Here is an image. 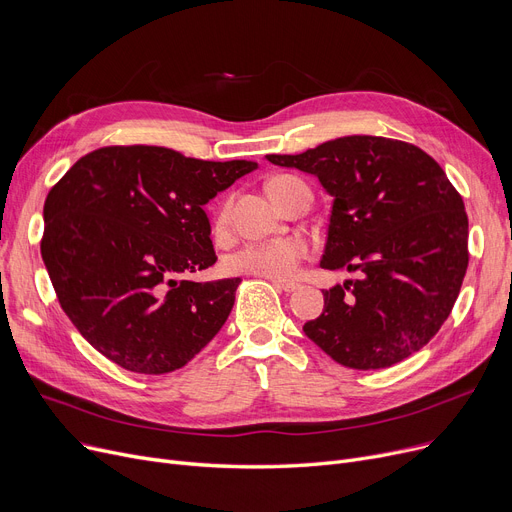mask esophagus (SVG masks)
<instances>
[{
	"mask_svg": "<svg viewBox=\"0 0 512 512\" xmlns=\"http://www.w3.org/2000/svg\"><path fill=\"white\" fill-rule=\"evenodd\" d=\"M272 282H274V286H276L278 290H284V292L299 290V284H297V282H280V280H272Z\"/></svg>",
	"mask_w": 512,
	"mask_h": 512,
	"instance_id": "1",
	"label": "esophagus"
}]
</instances>
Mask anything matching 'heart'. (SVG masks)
Wrapping results in <instances>:
<instances>
[{"mask_svg":"<svg viewBox=\"0 0 512 512\" xmlns=\"http://www.w3.org/2000/svg\"><path fill=\"white\" fill-rule=\"evenodd\" d=\"M292 176H278L267 184V193ZM228 218V207L224 205L215 222L224 224ZM307 257V245L299 238H278V240H263L249 242V245L236 249L226 259V270L232 274H251L267 280L286 282L299 274V267Z\"/></svg>","mask_w":512,"mask_h":512,"instance_id":"obj_1","label":"heart"}]
</instances>
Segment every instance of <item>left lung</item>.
<instances>
[{
    "instance_id": "1",
    "label": "left lung",
    "mask_w": 512,
    "mask_h": 512,
    "mask_svg": "<svg viewBox=\"0 0 512 512\" xmlns=\"http://www.w3.org/2000/svg\"><path fill=\"white\" fill-rule=\"evenodd\" d=\"M265 159L321 182L332 211L319 265L359 272L324 290V311L305 336L363 371L417 353L450 315L469 263L465 205L438 161L369 134Z\"/></svg>"
}]
</instances>
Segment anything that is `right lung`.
<instances>
[{"instance_id":"add662e5","label":"right lung","mask_w":512,"mask_h":512,"mask_svg":"<svg viewBox=\"0 0 512 512\" xmlns=\"http://www.w3.org/2000/svg\"><path fill=\"white\" fill-rule=\"evenodd\" d=\"M253 170L245 159L105 147L51 188L43 263L64 313L103 357L134 373H170L222 330L240 278L178 276L218 259L203 205Z\"/></svg>"}]
</instances>
